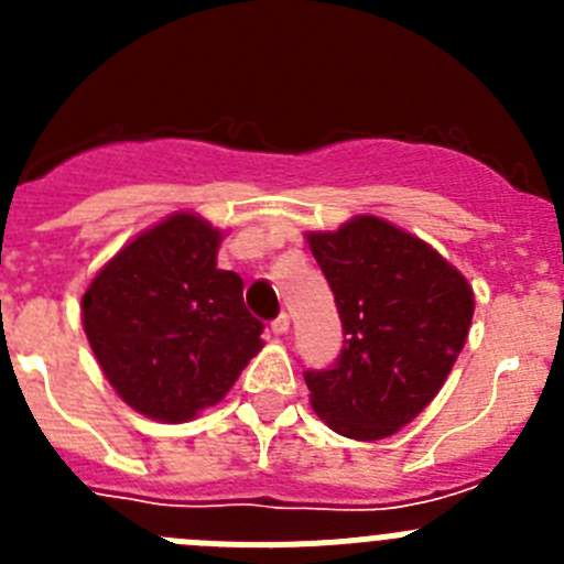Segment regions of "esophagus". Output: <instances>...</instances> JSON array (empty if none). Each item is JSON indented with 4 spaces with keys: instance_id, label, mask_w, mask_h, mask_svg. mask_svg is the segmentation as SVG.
<instances>
[{
    "instance_id": "34e87169",
    "label": "esophagus",
    "mask_w": 564,
    "mask_h": 564,
    "mask_svg": "<svg viewBox=\"0 0 564 564\" xmlns=\"http://www.w3.org/2000/svg\"><path fill=\"white\" fill-rule=\"evenodd\" d=\"M288 327H291V316H288V313H279V316L271 322V330L276 333V336H285Z\"/></svg>"
}]
</instances>
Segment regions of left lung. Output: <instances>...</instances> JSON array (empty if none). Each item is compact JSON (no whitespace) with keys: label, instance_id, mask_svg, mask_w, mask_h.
I'll return each mask as SVG.
<instances>
[{"label":"left lung","instance_id":"left-lung-1","mask_svg":"<svg viewBox=\"0 0 564 564\" xmlns=\"http://www.w3.org/2000/svg\"><path fill=\"white\" fill-rule=\"evenodd\" d=\"M336 299L344 347L325 370H305L311 403L327 426L381 441L437 395L475 313V296L423 239L378 217L307 234Z\"/></svg>","mask_w":564,"mask_h":564}]
</instances>
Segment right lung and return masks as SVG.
<instances>
[{
    "label": "right lung",
    "mask_w": 564,
    "mask_h": 564,
    "mask_svg": "<svg viewBox=\"0 0 564 564\" xmlns=\"http://www.w3.org/2000/svg\"><path fill=\"white\" fill-rule=\"evenodd\" d=\"M220 239L200 217L174 214L109 259L82 299L104 376L154 421L214 406L262 347L242 279L217 268Z\"/></svg>",
    "instance_id": "obj_1"
}]
</instances>
